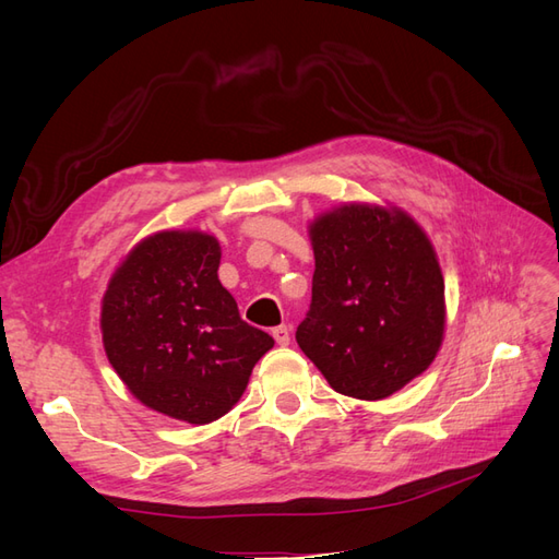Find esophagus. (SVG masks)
I'll return each mask as SVG.
<instances>
[{
  "instance_id": "obj_1",
  "label": "esophagus",
  "mask_w": 559,
  "mask_h": 559,
  "mask_svg": "<svg viewBox=\"0 0 559 559\" xmlns=\"http://www.w3.org/2000/svg\"><path fill=\"white\" fill-rule=\"evenodd\" d=\"M273 337H275V343H277L280 347H286V345H289V341H292L289 329H286V326H275V329H273Z\"/></svg>"
}]
</instances>
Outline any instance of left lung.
Returning <instances> with one entry per match:
<instances>
[{"instance_id":"1","label":"left lung","mask_w":559,"mask_h":559,"mask_svg":"<svg viewBox=\"0 0 559 559\" xmlns=\"http://www.w3.org/2000/svg\"><path fill=\"white\" fill-rule=\"evenodd\" d=\"M312 306L298 347L335 389L392 396L425 373L445 335V282L429 235L396 205L343 202L314 216Z\"/></svg>"}]
</instances>
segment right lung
<instances>
[{
	"instance_id": "add662e5",
	"label": "right lung",
	"mask_w": 559,
	"mask_h": 559,
	"mask_svg": "<svg viewBox=\"0 0 559 559\" xmlns=\"http://www.w3.org/2000/svg\"><path fill=\"white\" fill-rule=\"evenodd\" d=\"M218 263L214 235L158 230L118 263L99 312L107 359L128 392L189 425L224 417L275 345L242 321Z\"/></svg>"
}]
</instances>
